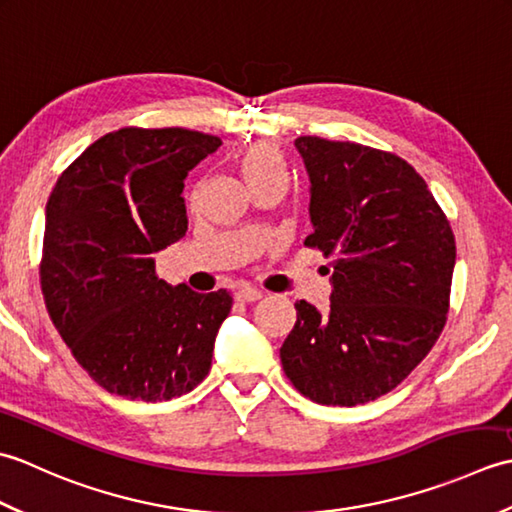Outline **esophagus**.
<instances>
[{
	"label": "esophagus",
	"instance_id": "obj_1",
	"mask_svg": "<svg viewBox=\"0 0 512 512\" xmlns=\"http://www.w3.org/2000/svg\"><path fill=\"white\" fill-rule=\"evenodd\" d=\"M235 297H237V301H242V303H255V301H259V299L264 297V292L257 290V288L246 286V288H239Z\"/></svg>",
	"mask_w": 512,
	"mask_h": 512
}]
</instances>
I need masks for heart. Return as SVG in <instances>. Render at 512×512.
Here are the masks:
<instances>
[{"label":"heart","instance_id":"1","mask_svg":"<svg viewBox=\"0 0 512 512\" xmlns=\"http://www.w3.org/2000/svg\"><path fill=\"white\" fill-rule=\"evenodd\" d=\"M237 165L248 187L273 178H286L284 162H281L279 151L266 143H253L242 149L237 156Z\"/></svg>","mask_w":512,"mask_h":512}]
</instances>
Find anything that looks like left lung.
I'll return each instance as SVG.
<instances>
[{"instance_id":"1","label":"left lung","mask_w":512,"mask_h":512,"mask_svg":"<svg viewBox=\"0 0 512 512\" xmlns=\"http://www.w3.org/2000/svg\"><path fill=\"white\" fill-rule=\"evenodd\" d=\"M295 147L310 176L314 231L332 257L330 312L295 303L279 350L288 380L319 405L354 407L398 387L447 323L455 235L407 160L319 136Z\"/></svg>"}]
</instances>
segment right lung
Segmentation results:
<instances>
[{
    "mask_svg": "<svg viewBox=\"0 0 512 512\" xmlns=\"http://www.w3.org/2000/svg\"><path fill=\"white\" fill-rule=\"evenodd\" d=\"M220 145L184 127H123L85 149L50 193L43 301L72 356L110 394L171 400L209 374L233 295L171 288L154 253L187 233L184 178Z\"/></svg>",
    "mask_w": 512,
    "mask_h": 512,
    "instance_id": "add662e5",
    "label": "right lung"
}]
</instances>
